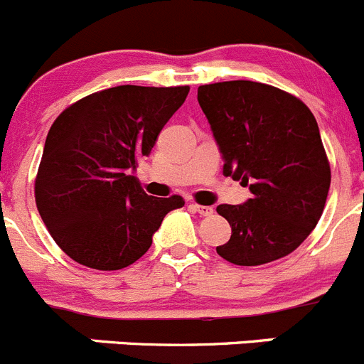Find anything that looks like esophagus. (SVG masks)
<instances>
[{
  "mask_svg": "<svg viewBox=\"0 0 364 364\" xmlns=\"http://www.w3.org/2000/svg\"><path fill=\"white\" fill-rule=\"evenodd\" d=\"M191 208H193L194 212H198V214H200V215H212V214H214V208L207 207V205L193 203V205H191Z\"/></svg>",
  "mask_w": 364,
  "mask_h": 364,
  "instance_id": "34e87169",
  "label": "esophagus"
}]
</instances>
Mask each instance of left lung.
<instances>
[{
	"mask_svg": "<svg viewBox=\"0 0 364 364\" xmlns=\"http://www.w3.org/2000/svg\"><path fill=\"white\" fill-rule=\"evenodd\" d=\"M198 102L219 146L223 175L250 187L242 205H219L232 237L215 247L235 265L287 257L322 215L331 168L311 111L297 97L255 81L198 88Z\"/></svg>",
	"mask_w": 364,
	"mask_h": 364,
	"instance_id": "1",
	"label": "left lung"
}]
</instances>
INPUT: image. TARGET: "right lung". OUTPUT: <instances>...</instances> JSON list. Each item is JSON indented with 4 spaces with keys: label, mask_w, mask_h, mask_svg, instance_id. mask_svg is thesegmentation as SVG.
<instances>
[{
    "label": "right lung",
    "mask_w": 364,
    "mask_h": 364,
    "mask_svg": "<svg viewBox=\"0 0 364 364\" xmlns=\"http://www.w3.org/2000/svg\"><path fill=\"white\" fill-rule=\"evenodd\" d=\"M189 86L122 85L92 93L49 129L35 200L56 244L77 264L118 271L152 246L164 215L182 196L141 189L136 166L182 106Z\"/></svg>",
    "instance_id": "add662e5"
}]
</instances>
